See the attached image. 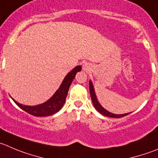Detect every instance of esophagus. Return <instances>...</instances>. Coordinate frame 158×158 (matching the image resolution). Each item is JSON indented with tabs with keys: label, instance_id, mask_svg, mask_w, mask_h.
<instances>
[{
	"label": "esophagus",
	"instance_id": "34e87169",
	"mask_svg": "<svg viewBox=\"0 0 158 158\" xmlns=\"http://www.w3.org/2000/svg\"><path fill=\"white\" fill-rule=\"evenodd\" d=\"M83 68H84V70H88V69H89V64H85V65L83 66Z\"/></svg>",
	"mask_w": 158,
	"mask_h": 158
}]
</instances>
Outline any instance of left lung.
Returning a JSON list of instances; mask_svg holds the SVG:
<instances>
[{"label":"left lung","instance_id":"obj_1","mask_svg":"<svg viewBox=\"0 0 158 158\" xmlns=\"http://www.w3.org/2000/svg\"><path fill=\"white\" fill-rule=\"evenodd\" d=\"M89 90H90V94H91V101H92V103L94 105V108L96 109V110L98 111L101 114H102V115H106L107 117H112V118H121V117L126 116V115H129L130 113H126V114H123V115H115V114L111 113V112H108L107 110L104 109L103 107H102L99 102H98L97 98H96L95 95V92H94V87H93L92 83L91 81H89Z\"/></svg>","mask_w":158,"mask_h":158}]
</instances>
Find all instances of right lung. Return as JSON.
<instances>
[{
  "mask_svg": "<svg viewBox=\"0 0 158 158\" xmlns=\"http://www.w3.org/2000/svg\"><path fill=\"white\" fill-rule=\"evenodd\" d=\"M81 70V66H77L75 68H73L65 77L60 87L57 91H56L52 97L43 104L39 105L36 106H26L17 102L16 101H13L22 110L25 111L28 114L34 115V116H48V115H53L56 112L60 110L61 108L64 105L70 84L74 79L76 73Z\"/></svg>",
  "mask_w": 158,
  "mask_h": 158,
  "instance_id": "1",
  "label": "right lung"
}]
</instances>
